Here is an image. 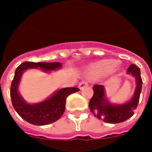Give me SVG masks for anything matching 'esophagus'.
Wrapping results in <instances>:
<instances>
[{"label":"esophagus","instance_id":"esophagus-1","mask_svg":"<svg viewBox=\"0 0 152 152\" xmlns=\"http://www.w3.org/2000/svg\"><path fill=\"white\" fill-rule=\"evenodd\" d=\"M88 85V83L87 80H83V81H81V82L79 84V88H80V90L83 89L84 88H85L86 86Z\"/></svg>","mask_w":152,"mask_h":152}]
</instances>
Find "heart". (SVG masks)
Returning a JSON list of instances; mask_svg holds the SVG:
<instances>
[{
  "mask_svg": "<svg viewBox=\"0 0 152 152\" xmlns=\"http://www.w3.org/2000/svg\"><path fill=\"white\" fill-rule=\"evenodd\" d=\"M116 65L115 60H102L92 64L89 69V75L93 77H100L108 73Z\"/></svg>",
  "mask_w": 152,
  "mask_h": 152,
  "instance_id": "obj_1",
  "label": "heart"
}]
</instances>
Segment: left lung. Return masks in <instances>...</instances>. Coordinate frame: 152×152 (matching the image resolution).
I'll use <instances>...</instances> for the list:
<instances>
[{
	"label": "left lung",
	"instance_id": "8db88e82",
	"mask_svg": "<svg viewBox=\"0 0 152 152\" xmlns=\"http://www.w3.org/2000/svg\"><path fill=\"white\" fill-rule=\"evenodd\" d=\"M127 74L135 77L136 88L129 101L123 104H112L106 97L105 88L103 85L93 87L94 95L90 100L89 107L96 118L107 123H119L126 121L133 116L139 101L142 91V80L139 68L132 64L127 70Z\"/></svg>",
	"mask_w": 152,
	"mask_h": 152
}]
</instances>
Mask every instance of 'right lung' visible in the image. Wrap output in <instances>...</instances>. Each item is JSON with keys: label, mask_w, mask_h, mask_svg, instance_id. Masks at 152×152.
Here are the masks:
<instances>
[{"label": "right lung", "mask_w": 152, "mask_h": 152, "mask_svg": "<svg viewBox=\"0 0 152 152\" xmlns=\"http://www.w3.org/2000/svg\"><path fill=\"white\" fill-rule=\"evenodd\" d=\"M61 68L60 62H32L26 61L19 65L15 71V75L10 88V97L12 104L17 113L24 120L36 126H45L51 124L59 119L65 110V101L68 95L77 92V88H64L56 91L43 101L36 103H29L20 94L18 89L21 77L24 72L32 68H40L49 73L51 71Z\"/></svg>", "instance_id": "1"}]
</instances>
